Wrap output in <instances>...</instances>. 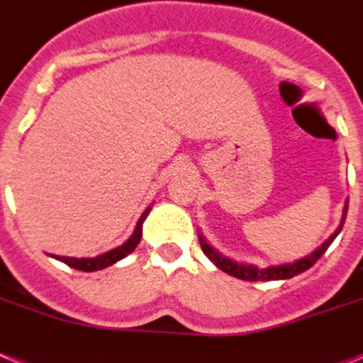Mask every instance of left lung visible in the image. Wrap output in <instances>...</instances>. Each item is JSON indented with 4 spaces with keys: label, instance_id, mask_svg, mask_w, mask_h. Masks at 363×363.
<instances>
[{
    "label": "left lung",
    "instance_id": "obj_1",
    "mask_svg": "<svg viewBox=\"0 0 363 363\" xmlns=\"http://www.w3.org/2000/svg\"><path fill=\"white\" fill-rule=\"evenodd\" d=\"M347 208H349V199L345 201V206H343V216H342V223H340V227L336 228V233L332 234L330 238L327 240V242L323 243L321 247H318L315 251L312 252V255H308V257L301 258V260H295L291 262V264H282V266H271V267H264V269H258V267L255 266H245V264H238V262L230 260V258L223 257L221 252L216 251L212 245H208L205 240V236L197 230V234H199V243H201V249H203V252H205L206 257L210 258V260L214 262L216 266L219 267L221 271H225V273H228L230 277H236V279H242V280H251V282H257V280H282V279H291V277L299 275V273H303V271L310 269V267L315 264V262L319 260V258L323 257V252L327 251L328 245H330L332 242H334V238H336L337 234L342 233L343 228V223H345V218H347Z\"/></svg>",
    "mask_w": 363,
    "mask_h": 363
}]
</instances>
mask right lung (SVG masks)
Here are the masks:
<instances>
[{
	"label": "right lung",
	"instance_id": "obj_1",
	"mask_svg": "<svg viewBox=\"0 0 363 363\" xmlns=\"http://www.w3.org/2000/svg\"><path fill=\"white\" fill-rule=\"evenodd\" d=\"M149 210H151V206H149L144 214H142V218L138 219V223H136L133 236H130L123 245H120V247L112 249V251L105 252V255H99V257L96 258H69V257H55V255H51V257L64 262V264H68L69 267L79 271H97V269H103V267L112 266V264H116L118 260L125 258L127 255H130V252L136 249V245L140 243V238H142V223H144V219L147 218Z\"/></svg>",
	"mask_w": 363,
	"mask_h": 363
}]
</instances>
